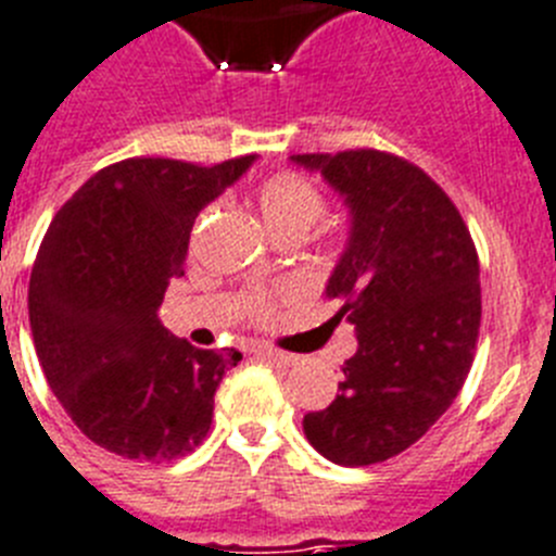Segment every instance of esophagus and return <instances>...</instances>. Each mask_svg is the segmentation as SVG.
Segmentation results:
<instances>
[{"instance_id": "obj_1", "label": "esophagus", "mask_w": 556, "mask_h": 556, "mask_svg": "<svg viewBox=\"0 0 556 556\" xmlns=\"http://www.w3.org/2000/svg\"><path fill=\"white\" fill-rule=\"evenodd\" d=\"M257 355L265 361H271V364H277V366L296 364V355H291V352H282V350H274V346H260Z\"/></svg>"}]
</instances>
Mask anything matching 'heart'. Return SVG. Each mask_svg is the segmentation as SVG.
<instances>
[{
    "label": "heart",
    "instance_id": "b5f03b06",
    "mask_svg": "<svg viewBox=\"0 0 556 556\" xmlns=\"http://www.w3.org/2000/svg\"><path fill=\"white\" fill-rule=\"evenodd\" d=\"M257 206L263 220L274 235L282 231H307L325 212V195L302 173H274L257 187ZM251 318H263L271 311V299L265 293H251L245 302Z\"/></svg>",
    "mask_w": 556,
    "mask_h": 556
}]
</instances>
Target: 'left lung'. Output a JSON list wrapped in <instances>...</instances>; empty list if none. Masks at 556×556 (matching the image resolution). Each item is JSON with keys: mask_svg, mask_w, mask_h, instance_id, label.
I'll return each mask as SVG.
<instances>
[{"mask_svg": "<svg viewBox=\"0 0 556 556\" xmlns=\"http://www.w3.org/2000/svg\"><path fill=\"white\" fill-rule=\"evenodd\" d=\"M350 206V240L327 282L358 332L344 380L305 437L344 467L412 447L451 408L481 327L479 254L445 190L394 153H299Z\"/></svg>", "mask_w": 556, "mask_h": 556, "instance_id": "left-lung-1", "label": "left lung"}]
</instances>
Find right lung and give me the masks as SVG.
<instances>
[{"mask_svg":"<svg viewBox=\"0 0 556 556\" xmlns=\"http://www.w3.org/2000/svg\"><path fill=\"white\" fill-rule=\"evenodd\" d=\"M254 156L201 167L125 159L86 181L52 218L30 274V330L47 383L105 451L170 462L195 451L238 350H198L156 311L185 274L198 212Z\"/></svg>","mask_w":556,"mask_h":556,"instance_id":"right-lung-1","label":"right lung"}]
</instances>
